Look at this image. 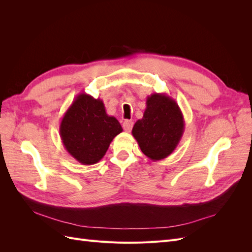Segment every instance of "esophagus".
<instances>
[{"label":"esophagus","instance_id":"esophagus-1","mask_svg":"<svg viewBox=\"0 0 252 252\" xmlns=\"http://www.w3.org/2000/svg\"><path fill=\"white\" fill-rule=\"evenodd\" d=\"M132 126H133V122L132 121H129V120H126V121H124V123H123V128H124V130L125 131H127V132H129L132 129Z\"/></svg>","mask_w":252,"mask_h":252}]
</instances>
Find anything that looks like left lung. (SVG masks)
Masks as SVG:
<instances>
[{
    "instance_id": "obj_1",
    "label": "left lung",
    "mask_w": 252,
    "mask_h": 252,
    "mask_svg": "<svg viewBox=\"0 0 252 252\" xmlns=\"http://www.w3.org/2000/svg\"><path fill=\"white\" fill-rule=\"evenodd\" d=\"M185 121L178 103L166 94H152L146 100L143 118L135 122L132 135L151 161L170 156L179 145Z\"/></svg>"
}]
</instances>
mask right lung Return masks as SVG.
<instances>
[{"instance_id": "obj_1", "label": "right lung", "mask_w": 252, "mask_h": 252, "mask_svg": "<svg viewBox=\"0 0 252 252\" xmlns=\"http://www.w3.org/2000/svg\"><path fill=\"white\" fill-rule=\"evenodd\" d=\"M122 131L119 121L106 113L103 101L85 93L74 98L60 124L65 149L83 165L101 161L112 140Z\"/></svg>"}]
</instances>
